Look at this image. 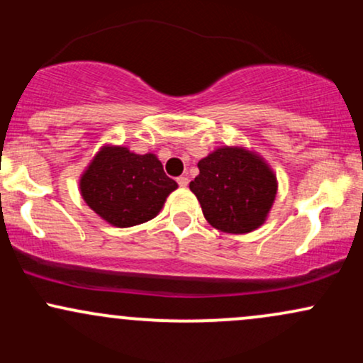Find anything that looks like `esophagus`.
<instances>
[{
    "instance_id": "34e87169",
    "label": "esophagus",
    "mask_w": 363,
    "mask_h": 363,
    "mask_svg": "<svg viewBox=\"0 0 363 363\" xmlns=\"http://www.w3.org/2000/svg\"><path fill=\"white\" fill-rule=\"evenodd\" d=\"M177 184L181 187H187V184H189V177H187V176L177 177Z\"/></svg>"
}]
</instances>
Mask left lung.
<instances>
[{"instance_id": "8db88e82", "label": "left lung", "mask_w": 363, "mask_h": 363, "mask_svg": "<svg viewBox=\"0 0 363 363\" xmlns=\"http://www.w3.org/2000/svg\"><path fill=\"white\" fill-rule=\"evenodd\" d=\"M191 181L206 222L227 234H249L268 218L277 198V174L259 153L220 147L198 162Z\"/></svg>"}]
</instances>
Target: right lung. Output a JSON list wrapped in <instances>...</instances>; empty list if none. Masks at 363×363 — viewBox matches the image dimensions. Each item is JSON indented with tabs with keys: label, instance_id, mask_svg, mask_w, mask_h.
Listing matches in <instances>:
<instances>
[{
	"label": "right lung",
	"instance_id": "obj_1",
	"mask_svg": "<svg viewBox=\"0 0 363 363\" xmlns=\"http://www.w3.org/2000/svg\"><path fill=\"white\" fill-rule=\"evenodd\" d=\"M176 189L155 153L138 155L121 145H104L80 176L83 201L119 228L155 218Z\"/></svg>",
	"mask_w": 363,
	"mask_h": 363
}]
</instances>
